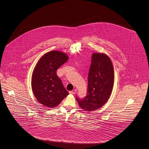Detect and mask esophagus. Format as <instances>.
Returning <instances> with one entry per match:
<instances>
[{
	"label": "esophagus",
	"instance_id": "34e87169",
	"mask_svg": "<svg viewBox=\"0 0 149 149\" xmlns=\"http://www.w3.org/2000/svg\"><path fill=\"white\" fill-rule=\"evenodd\" d=\"M76 92H77V89H74V90H72L71 91H70L69 93H70V94H75Z\"/></svg>",
	"mask_w": 149,
	"mask_h": 149
}]
</instances>
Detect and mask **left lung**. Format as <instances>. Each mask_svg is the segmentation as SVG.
Wrapping results in <instances>:
<instances>
[{"mask_svg": "<svg viewBox=\"0 0 149 149\" xmlns=\"http://www.w3.org/2000/svg\"><path fill=\"white\" fill-rule=\"evenodd\" d=\"M113 83V67L109 57L103 54H93L86 95L83 99L76 97L79 106L85 111L102 107L111 95Z\"/></svg>", "mask_w": 149, "mask_h": 149, "instance_id": "obj_1", "label": "left lung"}]
</instances>
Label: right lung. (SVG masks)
Returning <instances> with one entry per match:
<instances>
[{"mask_svg": "<svg viewBox=\"0 0 149 149\" xmlns=\"http://www.w3.org/2000/svg\"><path fill=\"white\" fill-rule=\"evenodd\" d=\"M68 60L61 52L52 51L43 55L32 74V88L37 100L49 108L57 106L68 94L57 70Z\"/></svg>", "mask_w": 149, "mask_h": 149, "instance_id": "1", "label": "right lung"}]
</instances>
